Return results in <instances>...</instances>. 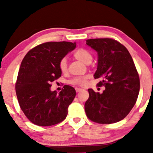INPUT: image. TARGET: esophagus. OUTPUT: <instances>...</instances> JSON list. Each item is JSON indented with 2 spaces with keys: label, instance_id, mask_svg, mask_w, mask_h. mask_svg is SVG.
<instances>
[{
  "label": "esophagus",
  "instance_id": "34e87169",
  "mask_svg": "<svg viewBox=\"0 0 153 153\" xmlns=\"http://www.w3.org/2000/svg\"><path fill=\"white\" fill-rule=\"evenodd\" d=\"M82 90V88H75V91H76L77 93L80 92V91H81Z\"/></svg>",
  "mask_w": 153,
  "mask_h": 153
}]
</instances>
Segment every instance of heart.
<instances>
[{
    "mask_svg": "<svg viewBox=\"0 0 153 153\" xmlns=\"http://www.w3.org/2000/svg\"><path fill=\"white\" fill-rule=\"evenodd\" d=\"M75 59L81 61L85 64H89L92 60V54L88 50L84 48H80L77 50L73 54ZM59 69L62 73H65L68 71V62H67V59L65 57H63L60 59L59 62ZM88 76L84 75V76H78L75 77L70 80V84L73 85H77V86H83L85 85L87 82Z\"/></svg>",
    "mask_w": 153,
    "mask_h": 153,
    "instance_id": "heart-1",
    "label": "heart"
}]
</instances>
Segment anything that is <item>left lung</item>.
Instances as JSON below:
<instances>
[{
  "mask_svg": "<svg viewBox=\"0 0 153 153\" xmlns=\"http://www.w3.org/2000/svg\"><path fill=\"white\" fill-rule=\"evenodd\" d=\"M86 44L98 52L94 78L102 79L97 85L105 89L101 94L88 90L85 114L99 124L118 122L130 112L138 97L140 82L134 61L127 49L113 39H90Z\"/></svg>",
  "mask_w": 153,
  "mask_h": 153,
  "instance_id": "8db88e82",
  "label": "left lung"
}]
</instances>
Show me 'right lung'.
I'll list each match as a JSON object with an SVG mask.
<instances>
[{"label": "right lung", "mask_w": 153, "mask_h": 153, "mask_svg": "<svg viewBox=\"0 0 153 153\" xmlns=\"http://www.w3.org/2000/svg\"><path fill=\"white\" fill-rule=\"evenodd\" d=\"M76 43L49 42L32 48L23 59L16 82V93L22 111L33 124L42 127L62 122L76 91L64 85L59 94L51 91V82L62 75L59 62Z\"/></svg>", "instance_id": "1"}]
</instances>
